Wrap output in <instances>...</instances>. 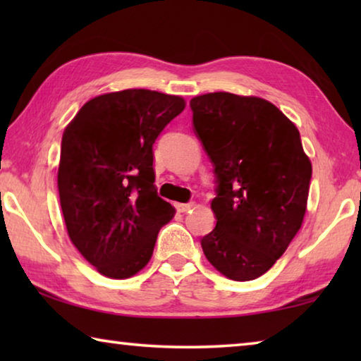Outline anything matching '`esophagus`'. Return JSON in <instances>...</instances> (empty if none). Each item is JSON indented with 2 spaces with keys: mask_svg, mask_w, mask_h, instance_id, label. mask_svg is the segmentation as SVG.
Instances as JSON below:
<instances>
[{
  "mask_svg": "<svg viewBox=\"0 0 361 361\" xmlns=\"http://www.w3.org/2000/svg\"><path fill=\"white\" fill-rule=\"evenodd\" d=\"M192 207H194L192 202H189V204H175V209L178 210L180 213H185V212H188L189 209H192Z\"/></svg>",
  "mask_w": 361,
  "mask_h": 361,
  "instance_id": "1",
  "label": "esophagus"
}]
</instances>
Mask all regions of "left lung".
I'll list each match as a JSON object with an SVG mask.
<instances>
[{
    "instance_id": "left-lung-1",
    "label": "left lung",
    "mask_w": 361,
    "mask_h": 361,
    "mask_svg": "<svg viewBox=\"0 0 361 361\" xmlns=\"http://www.w3.org/2000/svg\"><path fill=\"white\" fill-rule=\"evenodd\" d=\"M189 106L216 176V226L200 239L204 255L228 279H258L285 253L305 215L312 166L301 135L258 97L213 92Z\"/></svg>"
}]
</instances>
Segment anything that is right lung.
I'll return each mask as SVG.
<instances>
[{"label":"right lung","mask_w":361,"mask_h":361,"mask_svg":"<svg viewBox=\"0 0 361 361\" xmlns=\"http://www.w3.org/2000/svg\"><path fill=\"white\" fill-rule=\"evenodd\" d=\"M183 109L181 97L127 89L89 100L63 132L57 185L66 231L102 276L142 271L175 215L157 195L152 145Z\"/></svg>","instance_id":"add662e5"}]
</instances>
